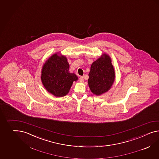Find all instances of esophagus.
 Returning <instances> with one entry per match:
<instances>
[{"instance_id": "34e87169", "label": "esophagus", "mask_w": 159, "mask_h": 159, "mask_svg": "<svg viewBox=\"0 0 159 159\" xmlns=\"http://www.w3.org/2000/svg\"><path fill=\"white\" fill-rule=\"evenodd\" d=\"M79 80H80V81L83 82H84V78L83 77H80L79 78Z\"/></svg>"}]
</instances>
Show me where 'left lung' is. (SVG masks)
<instances>
[{
  "mask_svg": "<svg viewBox=\"0 0 159 159\" xmlns=\"http://www.w3.org/2000/svg\"><path fill=\"white\" fill-rule=\"evenodd\" d=\"M115 80V71L110 57H102L94 61L90 67L88 84L90 90L96 95H100L110 89Z\"/></svg>",
  "mask_w": 159,
  "mask_h": 159,
  "instance_id": "obj_1",
  "label": "left lung"
}]
</instances>
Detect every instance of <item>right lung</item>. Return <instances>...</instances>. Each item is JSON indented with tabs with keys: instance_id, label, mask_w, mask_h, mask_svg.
I'll return each instance as SVG.
<instances>
[{
	"instance_id": "right-lung-1",
	"label": "right lung",
	"mask_w": 159,
	"mask_h": 159,
	"mask_svg": "<svg viewBox=\"0 0 159 159\" xmlns=\"http://www.w3.org/2000/svg\"><path fill=\"white\" fill-rule=\"evenodd\" d=\"M69 64L65 57L53 55L46 61L41 71V81L47 91L56 97L69 93L73 81L78 80L74 73H70Z\"/></svg>"
}]
</instances>
